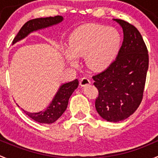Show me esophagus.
Returning a JSON list of instances; mask_svg holds the SVG:
<instances>
[{
    "mask_svg": "<svg viewBox=\"0 0 158 158\" xmlns=\"http://www.w3.org/2000/svg\"><path fill=\"white\" fill-rule=\"evenodd\" d=\"M90 83V80L87 77H83L80 79V85L82 86H85V85H89Z\"/></svg>",
    "mask_w": 158,
    "mask_h": 158,
    "instance_id": "obj_1",
    "label": "esophagus"
}]
</instances>
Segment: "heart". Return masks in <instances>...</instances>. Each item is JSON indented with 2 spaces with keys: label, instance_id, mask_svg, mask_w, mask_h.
Listing matches in <instances>:
<instances>
[{
  "label": "heart",
  "instance_id": "b5f03b06",
  "mask_svg": "<svg viewBox=\"0 0 158 158\" xmlns=\"http://www.w3.org/2000/svg\"><path fill=\"white\" fill-rule=\"evenodd\" d=\"M121 44L116 28L98 24H87L76 29L69 42L70 54L66 58L72 65H77L75 58H85L90 69L101 71L113 62Z\"/></svg>",
  "mask_w": 158,
  "mask_h": 158
}]
</instances>
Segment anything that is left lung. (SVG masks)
I'll list each match as a JSON object with an SVG mask.
<instances>
[{"instance_id":"8db88e82","label":"left lung","mask_w":158,"mask_h":158,"mask_svg":"<svg viewBox=\"0 0 158 158\" xmlns=\"http://www.w3.org/2000/svg\"><path fill=\"white\" fill-rule=\"evenodd\" d=\"M123 31V42L116 59L104 71L94 75L97 88L96 111L104 120L119 122L134 113L143 96L149 65L148 48L133 24L115 19Z\"/></svg>"}]
</instances>
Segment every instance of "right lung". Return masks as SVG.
Masks as SVG:
<instances>
[{
  "label": "right lung",
  "mask_w": 158,
  "mask_h": 158,
  "mask_svg": "<svg viewBox=\"0 0 158 158\" xmlns=\"http://www.w3.org/2000/svg\"><path fill=\"white\" fill-rule=\"evenodd\" d=\"M62 20H63V18L62 16H59V15L55 17L35 18V19L30 20L21 27L15 38H14L12 43L15 44V42L21 40L22 38H24L29 33L34 31L58 24V23L61 22ZM78 85H79L78 79H75L74 81L63 84L62 86H60V89L55 96L51 104L44 111L38 112V113H28V112L24 111L23 109H21V110L29 117L31 118L32 120L38 122V123H47V124L54 123L65 111L67 106H68L69 99L73 94L74 90L77 88Z\"/></svg>",
  "instance_id": "add662e5"
}]
</instances>
